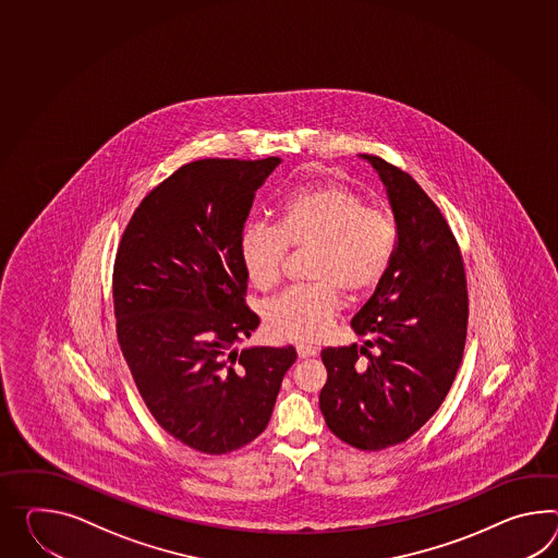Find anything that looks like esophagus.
Wrapping results in <instances>:
<instances>
[{
  "instance_id": "34e87169",
  "label": "esophagus",
  "mask_w": 558,
  "mask_h": 558,
  "mask_svg": "<svg viewBox=\"0 0 558 558\" xmlns=\"http://www.w3.org/2000/svg\"><path fill=\"white\" fill-rule=\"evenodd\" d=\"M296 353H299L300 359H311V356H316V349L308 347V344H299Z\"/></svg>"
}]
</instances>
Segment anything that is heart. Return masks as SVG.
Masks as SVG:
<instances>
[{
	"instance_id": "1",
	"label": "heart",
	"mask_w": 558,
	"mask_h": 558,
	"mask_svg": "<svg viewBox=\"0 0 558 558\" xmlns=\"http://www.w3.org/2000/svg\"><path fill=\"white\" fill-rule=\"evenodd\" d=\"M288 247L311 250L308 280L266 306V327L276 339L316 342L340 311V290L363 296L389 272L397 228L385 209L340 181L292 191L278 209V226L247 223L238 240L245 278L262 292L280 282Z\"/></svg>"
}]
</instances>
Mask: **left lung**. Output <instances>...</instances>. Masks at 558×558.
<instances>
[{"label":"left lung","mask_w":558,"mask_h":558,"mask_svg":"<svg viewBox=\"0 0 558 558\" xmlns=\"http://www.w3.org/2000/svg\"><path fill=\"white\" fill-rule=\"evenodd\" d=\"M397 223V250L351 327L365 342L328 347L320 411L328 429L365 451L397 446L444 403L462 365L468 282L462 252L420 183L375 155Z\"/></svg>","instance_id":"8db88e82"}]
</instances>
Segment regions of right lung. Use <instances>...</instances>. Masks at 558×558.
Masks as SVG:
<instances>
[{
    "instance_id": "1",
    "label": "right lung",
    "mask_w": 558,
    "mask_h": 558,
    "mask_svg": "<svg viewBox=\"0 0 558 558\" xmlns=\"http://www.w3.org/2000/svg\"><path fill=\"white\" fill-rule=\"evenodd\" d=\"M278 157L199 159L136 207L112 270L117 339L150 415L209 456L254 441L270 422L294 347L235 344L259 318L245 304L238 240Z\"/></svg>"
}]
</instances>
